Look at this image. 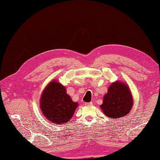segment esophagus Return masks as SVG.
Segmentation results:
<instances>
[{
  "label": "esophagus",
  "instance_id": "esophagus-1",
  "mask_svg": "<svg viewBox=\"0 0 160 160\" xmlns=\"http://www.w3.org/2000/svg\"><path fill=\"white\" fill-rule=\"evenodd\" d=\"M85 105H93V103L92 102H89V103H85Z\"/></svg>",
  "mask_w": 160,
  "mask_h": 160
}]
</instances>
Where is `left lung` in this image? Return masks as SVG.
Masks as SVG:
<instances>
[{"label":"left lung","instance_id":"obj_1","mask_svg":"<svg viewBox=\"0 0 160 160\" xmlns=\"http://www.w3.org/2000/svg\"><path fill=\"white\" fill-rule=\"evenodd\" d=\"M132 106V95L128 85L116 81L109 86L101 108L109 118L118 119L127 115Z\"/></svg>","mask_w":160,"mask_h":160}]
</instances>
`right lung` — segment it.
Segmentation results:
<instances>
[{"instance_id":"add662e5","label":"right lung","mask_w":160,"mask_h":160,"mask_svg":"<svg viewBox=\"0 0 160 160\" xmlns=\"http://www.w3.org/2000/svg\"><path fill=\"white\" fill-rule=\"evenodd\" d=\"M78 103L72 101L67 91L56 81H52L43 91L40 107L43 114L55 124L67 123L72 118Z\"/></svg>"}]
</instances>
